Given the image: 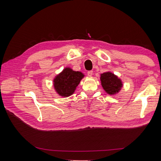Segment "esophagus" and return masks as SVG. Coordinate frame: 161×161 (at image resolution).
<instances>
[{"label":"esophagus","mask_w":161,"mask_h":161,"mask_svg":"<svg viewBox=\"0 0 161 161\" xmlns=\"http://www.w3.org/2000/svg\"><path fill=\"white\" fill-rule=\"evenodd\" d=\"M87 75H88V77H91L92 75H93V71L92 70H90V71H88V73H87Z\"/></svg>","instance_id":"34e87169"}]
</instances>
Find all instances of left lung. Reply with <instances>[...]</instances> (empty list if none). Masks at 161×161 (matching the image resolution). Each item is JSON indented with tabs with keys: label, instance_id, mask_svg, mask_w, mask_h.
<instances>
[{
	"label": "left lung",
	"instance_id": "left-lung-1",
	"mask_svg": "<svg viewBox=\"0 0 161 161\" xmlns=\"http://www.w3.org/2000/svg\"><path fill=\"white\" fill-rule=\"evenodd\" d=\"M100 82L103 89L109 95L118 93L123 86L121 79L110 71L100 75Z\"/></svg>",
	"mask_w": 161,
	"mask_h": 161
}]
</instances>
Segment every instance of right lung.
Instances as JSON below:
<instances>
[{
    "mask_svg": "<svg viewBox=\"0 0 161 161\" xmlns=\"http://www.w3.org/2000/svg\"><path fill=\"white\" fill-rule=\"evenodd\" d=\"M84 75L80 71H75L66 67L53 79V86L56 93L61 97H67L73 95Z\"/></svg>",
    "mask_w": 161,
    "mask_h": 161,
    "instance_id": "add662e5",
    "label": "right lung"
}]
</instances>
